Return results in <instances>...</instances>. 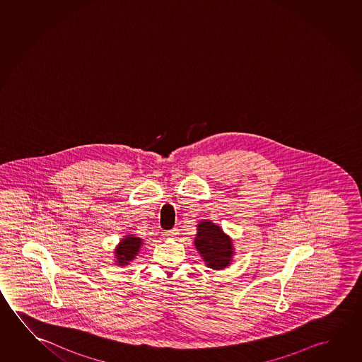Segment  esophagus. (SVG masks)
<instances>
[{
  "label": "esophagus",
  "mask_w": 362,
  "mask_h": 362,
  "mask_svg": "<svg viewBox=\"0 0 362 362\" xmlns=\"http://www.w3.org/2000/svg\"><path fill=\"white\" fill-rule=\"evenodd\" d=\"M165 237L167 238H170V240H174V238H177V234H178V229H172V230H167L165 232Z\"/></svg>",
  "instance_id": "obj_1"
}]
</instances>
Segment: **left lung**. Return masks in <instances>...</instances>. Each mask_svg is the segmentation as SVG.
Instances as JSON below:
<instances>
[{
	"label": "left lung",
	"mask_w": 362,
	"mask_h": 362,
	"mask_svg": "<svg viewBox=\"0 0 362 362\" xmlns=\"http://www.w3.org/2000/svg\"><path fill=\"white\" fill-rule=\"evenodd\" d=\"M194 245L206 267L221 271L232 264L235 253L233 240L209 219H203L197 224Z\"/></svg>",
	"instance_id": "1"
}]
</instances>
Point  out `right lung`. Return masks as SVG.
Here are the masks:
<instances>
[{"label":"right lung","mask_w":362,"mask_h":362,"mask_svg":"<svg viewBox=\"0 0 362 362\" xmlns=\"http://www.w3.org/2000/svg\"><path fill=\"white\" fill-rule=\"evenodd\" d=\"M143 245V240L136 237L135 234H125L114 250V258L117 259L114 261L115 264L119 267L129 266L139 255L140 248Z\"/></svg>","instance_id":"right-lung-1"}]
</instances>
